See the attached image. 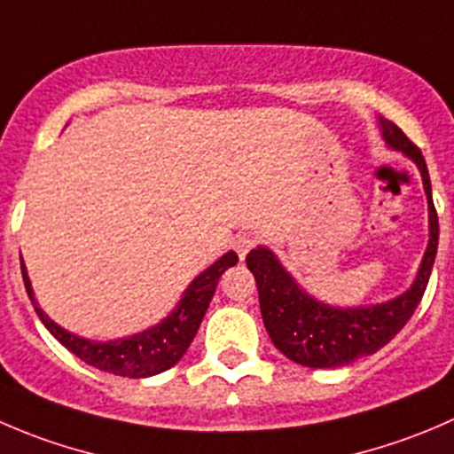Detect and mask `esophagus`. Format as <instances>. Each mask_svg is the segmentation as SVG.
<instances>
[{"mask_svg": "<svg viewBox=\"0 0 454 454\" xmlns=\"http://www.w3.org/2000/svg\"><path fill=\"white\" fill-rule=\"evenodd\" d=\"M253 248H254L253 237L241 235V237H237V239H235V250H237V254H239V259H244L246 254H248Z\"/></svg>", "mask_w": 454, "mask_h": 454, "instance_id": "obj_1", "label": "esophagus"}]
</instances>
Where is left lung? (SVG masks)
<instances>
[{"instance_id": "left-lung-1", "label": "left lung", "mask_w": 454, "mask_h": 454, "mask_svg": "<svg viewBox=\"0 0 454 454\" xmlns=\"http://www.w3.org/2000/svg\"><path fill=\"white\" fill-rule=\"evenodd\" d=\"M380 130L386 146L406 155L419 168L428 200V246L419 263L415 281L406 293L372 306H330L308 294L294 277L281 266L277 254L266 246H257L246 257V266L254 275L259 290L262 319L272 344L290 362L308 368L348 366L384 348L390 339L408 324L428 286L439 244L437 210L433 204L428 166L419 148L403 135L399 126L380 117Z\"/></svg>"}]
</instances>
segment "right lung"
I'll list each match as a JSON object with an SVG mask.
<instances>
[{"label": "right lung", "mask_w": 454, "mask_h": 454, "mask_svg": "<svg viewBox=\"0 0 454 454\" xmlns=\"http://www.w3.org/2000/svg\"><path fill=\"white\" fill-rule=\"evenodd\" d=\"M237 262H239L237 253L228 250L213 266L206 268L201 275H197L188 284L175 310H170V315L164 317L160 324L151 325L142 333L130 334V337L110 339V341H92V339L77 337L74 333H68L59 324H55L39 308L37 299H35L24 259H21V277H24L26 293L33 301L35 312L61 346H66L70 353L77 355L88 366H95L104 372H113V375L130 377V380H144V377H153L168 371L184 357L191 341L195 339L197 330H200L206 310H208L210 299H213L215 288L219 284V277L228 268L235 266Z\"/></svg>", "instance_id": "1"}]
</instances>
